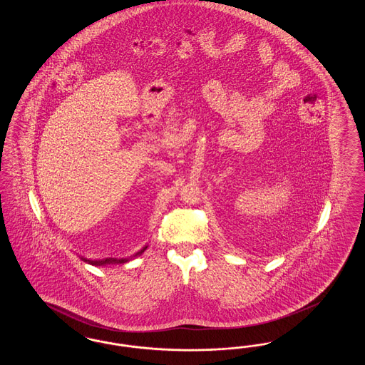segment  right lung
<instances>
[{
  "mask_svg": "<svg viewBox=\"0 0 365 365\" xmlns=\"http://www.w3.org/2000/svg\"><path fill=\"white\" fill-rule=\"evenodd\" d=\"M146 249H148V245H145L135 255H133V256H130V257H127V259H112V257L104 259V260H88V259H85V257H81V259L85 261V262H87V264H91V265H96V267H103V265H109V264H124V262H127V261L133 260V259L140 256Z\"/></svg>",
  "mask_w": 365,
  "mask_h": 365,
  "instance_id": "1",
  "label": "right lung"
}]
</instances>
